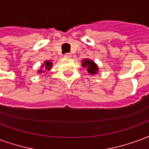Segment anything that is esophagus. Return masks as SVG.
Instances as JSON below:
<instances>
[{
  "instance_id": "obj_1",
  "label": "esophagus",
  "mask_w": 149,
  "mask_h": 149,
  "mask_svg": "<svg viewBox=\"0 0 149 149\" xmlns=\"http://www.w3.org/2000/svg\"><path fill=\"white\" fill-rule=\"evenodd\" d=\"M64 56H65V57H67V58H68V57H71V53L67 52V53H65V55H64Z\"/></svg>"
}]
</instances>
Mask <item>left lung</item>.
<instances>
[{"mask_svg": "<svg viewBox=\"0 0 149 149\" xmlns=\"http://www.w3.org/2000/svg\"><path fill=\"white\" fill-rule=\"evenodd\" d=\"M82 66L83 67H88V72L91 74H95L98 71V68H97V65L93 61L84 60L83 63H82Z\"/></svg>", "mask_w": 149, "mask_h": 149, "instance_id": "left-lung-1", "label": "left lung"}]
</instances>
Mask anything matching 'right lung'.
Returning a JSON list of instances; mask_svg holds the SVG:
<instances>
[{"mask_svg": "<svg viewBox=\"0 0 149 149\" xmlns=\"http://www.w3.org/2000/svg\"><path fill=\"white\" fill-rule=\"evenodd\" d=\"M45 69H47V70H49L50 68H51V67H52V62H50V61H45ZM43 67V66H42ZM40 72H45V71H42V70H40V71H38Z\"/></svg>", "mask_w": 149, "mask_h": 149, "instance_id": "add662e5", "label": "right lung"}]
</instances>
